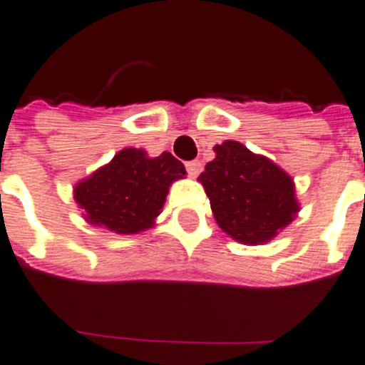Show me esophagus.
<instances>
[{
    "label": "esophagus",
    "mask_w": 365,
    "mask_h": 365,
    "mask_svg": "<svg viewBox=\"0 0 365 365\" xmlns=\"http://www.w3.org/2000/svg\"><path fill=\"white\" fill-rule=\"evenodd\" d=\"M186 170H188L190 177H197L203 170V164L199 160H192V162H186Z\"/></svg>",
    "instance_id": "obj_1"
}]
</instances>
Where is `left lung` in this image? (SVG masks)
<instances>
[{"instance_id": "obj_1", "label": "left lung", "mask_w": 365, "mask_h": 365, "mask_svg": "<svg viewBox=\"0 0 365 365\" xmlns=\"http://www.w3.org/2000/svg\"><path fill=\"white\" fill-rule=\"evenodd\" d=\"M199 175L220 229L245 245L272 242L301 210L295 182L275 162L236 140L214 148Z\"/></svg>"}]
</instances>
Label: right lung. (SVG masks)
Returning <instances> with one entry per match:
<instances>
[{"instance_id": "right-lung-1", "label": "right lung", "mask_w": 365, "mask_h": 365, "mask_svg": "<svg viewBox=\"0 0 365 365\" xmlns=\"http://www.w3.org/2000/svg\"><path fill=\"white\" fill-rule=\"evenodd\" d=\"M185 175V164L171 153L149 157L144 149L125 148L79 180L73 199L90 225L116 235H138L155 225L170 186Z\"/></svg>"}]
</instances>
